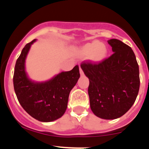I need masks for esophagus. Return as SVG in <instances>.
<instances>
[{"label":"esophagus","mask_w":149,"mask_h":149,"mask_svg":"<svg viewBox=\"0 0 149 149\" xmlns=\"http://www.w3.org/2000/svg\"><path fill=\"white\" fill-rule=\"evenodd\" d=\"M80 76H84V73H83V70L81 69V68H80Z\"/></svg>","instance_id":"1"}]
</instances>
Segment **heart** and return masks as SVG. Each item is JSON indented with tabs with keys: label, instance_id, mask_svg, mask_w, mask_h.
<instances>
[{
	"label": "heart",
	"instance_id": "1",
	"mask_svg": "<svg viewBox=\"0 0 149 149\" xmlns=\"http://www.w3.org/2000/svg\"><path fill=\"white\" fill-rule=\"evenodd\" d=\"M81 52L85 56H90L95 61H102L107 54V48L98 40L86 43L82 47Z\"/></svg>",
	"mask_w": 149,
	"mask_h": 149
}]
</instances>
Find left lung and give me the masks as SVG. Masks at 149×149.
I'll list each match as a JSON object with an SVG mask.
<instances>
[{"instance_id":"left-lung-1","label":"left lung","mask_w":149,"mask_h":149,"mask_svg":"<svg viewBox=\"0 0 149 149\" xmlns=\"http://www.w3.org/2000/svg\"><path fill=\"white\" fill-rule=\"evenodd\" d=\"M108 43L114 52L111 57L98 64L84 61L80 67L90 80L92 111L100 118L113 120L134 104L139 90V70L130 46L118 39H111Z\"/></svg>"}]
</instances>
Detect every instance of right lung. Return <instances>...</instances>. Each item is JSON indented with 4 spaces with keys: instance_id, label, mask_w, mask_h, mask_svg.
Returning a JSON list of instances; mask_svg holds the SVG:
<instances>
[{
    "instance_id": "obj_1",
    "label": "right lung",
    "mask_w": 149,
    "mask_h": 149,
    "mask_svg": "<svg viewBox=\"0 0 149 149\" xmlns=\"http://www.w3.org/2000/svg\"><path fill=\"white\" fill-rule=\"evenodd\" d=\"M34 39L22 49L15 64L13 84L17 100L33 118L52 122L64 114L71 90L80 78L78 65L69 71H62L45 82L31 80L26 71V58Z\"/></svg>"
}]
</instances>
